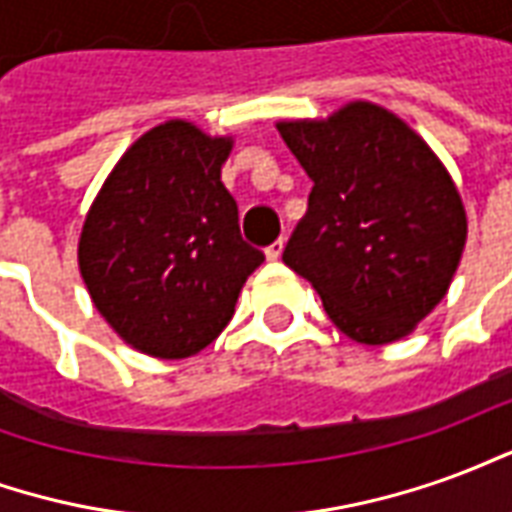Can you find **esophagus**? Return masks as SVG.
Segmentation results:
<instances>
[{"label":"esophagus","instance_id":"34e87169","mask_svg":"<svg viewBox=\"0 0 512 512\" xmlns=\"http://www.w3.org/2000/svg\"><path fill=\"white\" fill-rule=\"evenodd\" d=\"M282 249H285V241H274V244L266 249V257L268 260H279V257H282Z\"/></svg>","mask_w":512,"mask_h":512}]
</instances>
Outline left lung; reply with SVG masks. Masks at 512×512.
I'll use <instances>...</instances> for the list:
<instances>
[{
	"mask_svg": "<svg viewBox=\"0 0 512 512\" xmlns=\"http://www.w3.org/2000/svg\"><path fill=\"white\" fill-rule=\"evenodd\" d=\"M277 131L315 183L285 266L318 290L351 340H403L447 296L466 246V211L447 167L414 128L370 101L326 120H282Z\"/></svg>",
	"mask_w": 512,
	"mask_h": 512,
	"instance_id": "left-lung-1",
	"label": "left lung"
}]
</instances>
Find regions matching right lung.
Here are the masks:
<instances>
[{
    "mask_svg": "<svg viewBox=\"0 0 512 512\" xmlns=\"http://www.w3.org/2000/svg\"><path fill=\"white\" fill-rule=\"evenodd\" d=\"M230 150L233 136L167 120L128 147L84 216L87 293L139 354H200L263 263V252L241 238L238 205L222 183Z\"/></svg>",
    "mask_w": 512,
    "mask_h": 512,
    "instance_id": "1",
    "label": "right lung"
}]
</instances>
